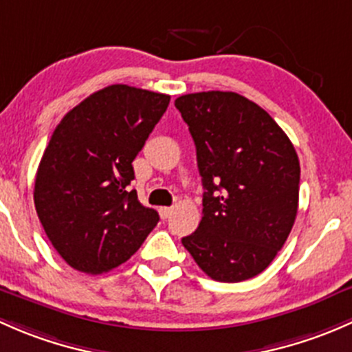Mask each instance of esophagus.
<instances>
[{
	"label": "esophagus",
	"mask_w": 352,
	"mask_h": 352,
	"mask_svg": "<svg viewBox=\"0 0 352 352\" xmlns=\"http://www.w3.org/2000/svg\"><path fill=\"white\" fill-rule=\"evenodd\" d=\"M171 213H173V210L169 208V206H161V208H159V215H161V219H168Z\"/></svg>",
	"instance_id": "34e87169"
}]
</instances>
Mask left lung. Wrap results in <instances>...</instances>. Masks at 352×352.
<instances>
[{
	"label": "left lung",
	"mask_w": 352,
	"mask_h": 352,
	"mask_svg": "<svg viewBox=\"0 0 352 352\" xmlns=\"http://www.w3.org/2000/svg\"><path fill=\"white\" fill-rule=\"evenodd\" d=\"M175 104L195 140L205 188L200 226L181 242L212 280L254 278L276 257L295 223V147L266 110L237 93H191Z\"/></svg>",
	"instance_id": "left-lung-1"
}]
</instances>
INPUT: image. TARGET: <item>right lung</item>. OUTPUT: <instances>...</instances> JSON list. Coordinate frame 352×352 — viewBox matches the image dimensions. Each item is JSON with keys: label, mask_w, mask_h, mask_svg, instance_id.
Returning <instances> with one entry per match:
<instances>
[{"label": "right lung", "mask_w": 352, "mask_h": 352, "mask_svg": "<svg viewBox=\"0 0 352 352\" xmlns=\"http://www.w3.org/2000/svg\"><path fill=\"white\" fill-rule=\"evenodd\" d=\"M171 96L126 85L93 93L64 115L35 176L37 215L74 270L107 273L135 254L159 215L129 191L132 162Z\"/></svg>", "instance_id": "obj_1"}]
</instances>
